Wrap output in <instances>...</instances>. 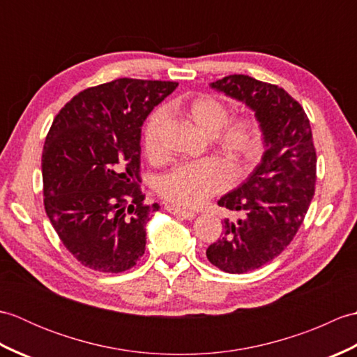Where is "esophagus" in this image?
Listing matches in <instances>:
<instances>
[{
    "mask_svg": "<svg viewBox=\"0 0 357 357\" xmlns=\"http://www.w3.org/2000/svg\"><path fill=\"white\" fill-rule=\"evenodd\" d=\"M165 208H167V211H170L172 215H178V216H181V218L187 219V221H192V219L196 218L195 211H190V210H181V208H178V207H174V206H167Z\"/></svg>",
    "mask_w": 357,
    "mask_h": 357,
    "instance_id": "esophagus-1",
    "label": "esophagus"
}]
</instances>
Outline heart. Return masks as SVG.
<instances>
[{
  "instance_id": "obj_1",
  "label": "heart",
  "mask_w": 357,
  "mask_h": 357,
  "mask_svg": "<svg viewBox=\"0 0 357 357\" xmlns=\"http://www.w3.org/2000/svg\"><path fill=\"white\" fill-rule=\"evenodd\" d=\"M185 115L202 133L211 136L218 151L239 170L255 165L262 155L264 138L259 124L252 118H230V110L213 96H198L184 104ZM167 123L164 109L147 118L142 132L144 151L150 158L162 155V133ZM231 173L218 158L174 167L158 181V192L178 207H199L230 184Z\"/></svg>"
}]
</instances>
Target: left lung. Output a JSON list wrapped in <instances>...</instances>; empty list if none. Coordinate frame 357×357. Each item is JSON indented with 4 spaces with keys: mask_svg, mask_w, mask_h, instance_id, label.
Segmentation results:
<instances>
[{
    "mask_svg": "<svg viewBox=\"0 0 357 357\" xmlns=\"http://www.w3.org/2000/svg\"><path fill=\"white\" fill-rule=\"evenodd\" d=\"M210 87L253 110L264 138L261 162L218 201L239 218L224 219L222 238L206 252L219 270L242 275L275 259L298 233L314 195L316 150L304 109L284 89L248 75Z\"/></svg>",
    "mask_w": 357,
    "mask_h": 357,
    "instance_id": "left-lung-1",
    "label": "left lung"
}]
</instances>
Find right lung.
I'll return each instance as SVG.
<instances>
[{
	"label": "right lung",
	"mask_w": 357,
	"mask_h": 357,
	"mask_svg": "<svg viewBox=\"0 0 357 357\" xmlns=\"http://www.w3.org/2000/svg\"><path fill=\"white\" fill-rule=\"evenodd\" d=\"M178 82L119 78L82 90L59 110L44 142V207L66 248L102 273H121L146 250L155 202L138 185L141 127Z\"/></svg>",
	"instance_id": "1"
}]
</instances>
